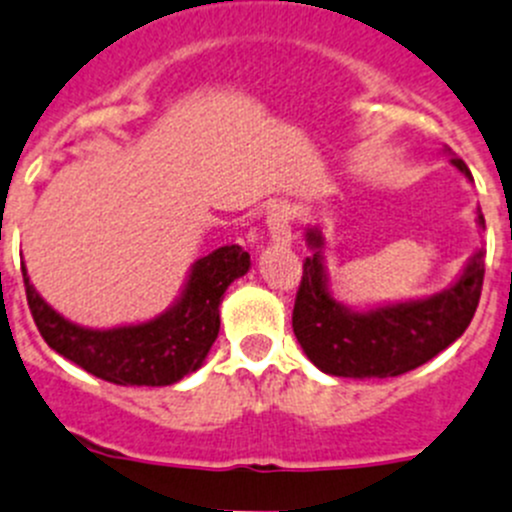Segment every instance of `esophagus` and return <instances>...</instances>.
Instances as JSON below:
<instances>
[{"label":"esophagus","instance_id":"esophagus-1","mask_svg":"<svg viewBox=\"0 0 512 512\" xmlns=\"http://www.w3.org/2000/svg\"><path fill=\"white\" fill-rule=\"evenodd\" d=\"M267 230L275 245H287L292 240V210L287 205H272L267 210Z\"/></svg>","mask_w":512,"mask_h":512}]
</instances>
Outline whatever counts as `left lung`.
I'll return each instance as SVG.
<instances>
[{"mask_svg": "<svg viewBox=\"0 0 512 512\" xmlns=\"http://www.w3.org/2000/svg\"><path fill=\"white\" fill-rule=\"evenodd\" d=\"M450 162L473 180L463 160ZM475 222L485 230L480 207ZM305 242L312 255L302 265L292 330L312 365L327 375L355 380L403 375L453 345L473 320L483 290V250H475L455 282L435 295L357 310L332 295L320 227H307Z\"/></svg>", "mask_w": 512, "mask_h": 512, "instance_id": "obj_1", "label": "left lung"}]
</instances>
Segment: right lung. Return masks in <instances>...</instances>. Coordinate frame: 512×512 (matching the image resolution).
Masks as SVG:
<instances>
[{
  "instance_id": "1",
  "label": "right lung",
  "mask_w": 512,
  "mask_h": 512,
  "mask_svg": "<svg viewBox=\"0 0 512 512\" xmlns=\"http://www.w3.org/2000/svg\"><path fill=\"white\" fill-rule=\"evenodd\" d=\"M250 270L240 245L217 247L192 262L180 297L157 317L135 325L84 327L59 315L29 282L22 262L27 302L44 342L94 377L114 385H175L200 370L220 332L225 290Z\"/></svg>"
}]
</instances>
